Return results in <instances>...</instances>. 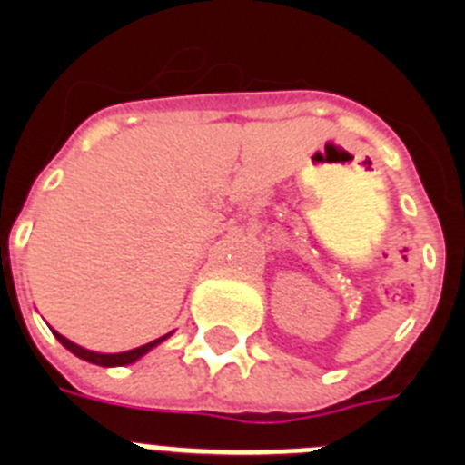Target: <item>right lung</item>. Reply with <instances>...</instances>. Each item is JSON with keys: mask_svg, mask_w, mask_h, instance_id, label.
Segmentation results:
<instances>
[{"mask_svg": "<svg viewBox=\"0 0 465 465\" xmlns=\"http://www.w3.org/2000/svg\"><path fill=\"white\" fill-rule=\"evenodd\" d=\"M54 334H55V339H58L60 344L64 346V349H70L72 353L79 355L82 361H88V362H93V365H103V367L131 365V362H135L140 355L147 353L149 349H154L156 344H161V341L168 337V334H163V337L154 339V341H149V344H144V346H137V349H133V351H126V353H93V351H86V349H82V346H76L74 341H70V339H64L63 334H58L55 330H54Z\"/></svg>", "mask_w": 465, "mask_h": 465, "instance_id": "1", "label": "right lung"}]
</instances>
